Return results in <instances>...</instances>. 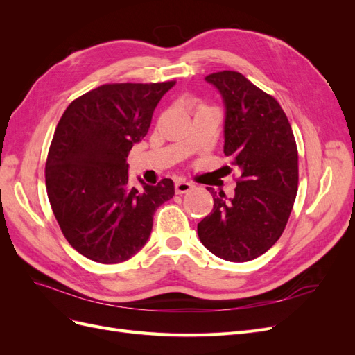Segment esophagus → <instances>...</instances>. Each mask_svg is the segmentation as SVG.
<instances>
[{
    "label": "esophagus",
    "instance_id": "1",
    "mask_svg": "<svg viewBox=\"0 0 355 355\" xmlns=\"http://www.w3.org/2000/svg\"><path fill=\"white\" fill-rule=\"evenodd\" d=\"M192 188H194V185L191 184V182H187V180H176L175 184V189H176V194H187V192H189Z\"/></svg>",
    "mask_w": 355,
    "mask_h": 355
}]
</instances>
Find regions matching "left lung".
Masks as SVG:
<instances>
[{
	"mask_svg": "<svg viewBox=\"0 0 355 355\" xmlns=\"http://www.w3.org/2000/svg\"><path fill=\"white\" fill-rule=\"evenodd\" d=\"M225 108L223 154L241 178L235 194L207 188L213 210L197 227L202 245L230 262H247L280 239L297 192V148L282 106L244 75L210 73Z\"/></svg>",
	"mask_w": 355,
	"mask_h": 355,
	"instance_id": "1",
	"label": "left lung"
}]
</instances>
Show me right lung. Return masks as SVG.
<instances>
[{
  "label": "right lung",
  "instance_id": "obj_1",
  "mask_svg": "<svg viewBox=\"0 0 355 355\" xmlns=\"http://www.w3.org/2000/svg\"><path fill=\"white\" fill-rule=\"evenodd\" d=\"M175 81L105 84L63 112L49 149L46 187L68 243L99 263L130 259L146 244L155 210L173 198L163 179L128 184L127 155L146 136L153 114Z\"/></svg>",
  "mask_w": 355,
  "mask_h": 355
}]
</instances>
